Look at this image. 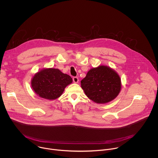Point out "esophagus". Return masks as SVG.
I'll return each instance as SVG.
<instances>
[{
	"label": "esophagus",
	"instance_id": "1",
	"mask_svg": "<svg viewBox=\"0 0 158 158\" xmlns=\"http://www.w3.org/2000/svg\"><path fill=\"white\" fill-rule=\"evenodd\" d=\"M73 81L75 83H78V81H79L78 78V77H74L73 78Z\"/></svg>",
	"mask_w": 158,
	"mask_h": 158
}]
</instances>
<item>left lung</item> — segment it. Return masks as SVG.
I'll use <instances>...</instances> for the list:
<instances>
[{"mask_svg":"<svg viewBox=\"0 0 158 158\" xmlns=\"http://www.w3.org/2000/svg\"><path fill=\"white\" fill-rule=\"evenodd\" d=\"M81 86L91 100L97 103H106L118 95L121 79L113 69L99 66L88 71L81 81Z\"/></svg>","mask_w":158,"mask_h":158,"instance_id":"1","label":"left lung"}]
</instances>
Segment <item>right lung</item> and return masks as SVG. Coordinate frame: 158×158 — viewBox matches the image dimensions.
<instances>
[{
    "label": "right lung",
    "instance_id": "right-lung-1",
    "mask_svg": "<svg viewBox=\"0 0 158 158\" xmlns=\"http://www.w3.org/2000/svg\"><path fill=\"white\" fill-rule=\"evenodd\" d=\"M72 83V78L58 69H44L35 74L31 85L35 92L40 97L55 100L60 97L65 88Z\"/></svg>",
    "mask_w": 158,
    "mask_h": 158
}]
</instances>
